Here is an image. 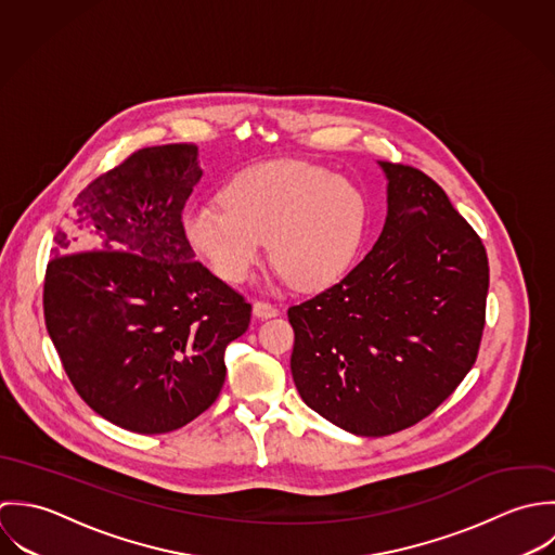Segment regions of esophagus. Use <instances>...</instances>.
<instances>
[{
    "mask_svg": "<svg viewBox=\"0 0 555 555\" xmlns=\"http://www.w3.org/2000/svg\"><path fill=\"white\" fill-rule=\"evenodd\" d=\"M253 313L257 318H274L279 313V309L272 302H268V300H255L253 302Z\"/></svg>",
    "mask_w": 555,
    "mask_h": 555,
    "instance_id": "esophagus-1",
    "label": "esophagus"
}]
</instances>
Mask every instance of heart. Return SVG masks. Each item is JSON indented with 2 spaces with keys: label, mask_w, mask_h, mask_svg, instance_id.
Segmentation results:
<instances>
[{
  "label": "heart",
  "mask_w": 555,
  "mask_h": 555,
  "mask_svg": "<svg viewBox=\"0 0 555 555\" xmlns=\"http://www.w3.org/2000/svg\"><path fill=\"white\" fill-rule=\"evenodd\" d=\"M222 206H197L189 242L229 283H242L266 242L281 274L298 289H318L351 263L364 227L360 193L331 169L272 160L244 169L222 191Z\"/></svg>",
  "instance_id": "b5f03b06"
}]
</instances>
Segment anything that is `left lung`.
Masks as SVG:
<instances>
[{"instance_id": "left-lung-1", "label": "left lung", "mask_w": 555, "mask_h": 555, "mask_svg": "<svg viewBox=\"0 0 555 555\" xmlns=\"http://www.w3.org/2000/svg\"><path fill=\"white\" fill-rule=\"evenodd\" d=\"M386 224L338 283L289 307L292 375L336 427L382 438L434 414L474 366L485 331L489 259L442 186L379 163Z\"/></svg>"}]
</instances>
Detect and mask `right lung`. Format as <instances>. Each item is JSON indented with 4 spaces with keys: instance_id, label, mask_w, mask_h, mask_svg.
I'll list each match as a JSON object with an SVG mask.
<instances>
[{
    "instance_id": "1",
    "label": "right lung",
    "mask_w": 555,
    "mask_h": 555,
    "mask_svg": "<svg viewBox=\"0 0 555 555\" xmlns=\"http://www.w3.org/2000/svg\"><path fill=\"white\" fill-rule=\"evenodd\" d=\"M202 176L195 143L132 152L77 195L47 263L44 324L70 384L134 434L204 414L227 343L250 324V305L195 259L184 231Z\"/></svg>"
}]
</instances>
